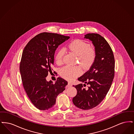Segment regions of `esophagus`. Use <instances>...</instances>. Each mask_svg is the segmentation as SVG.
<instances>
[{
  "label": "esophagus",
  "mask_w": 134,
  "mask_h": 134,
  "mask_svg": "<svg viewBox=\"0 0 134 134\" xmlns=\"http://www.w3.org/2000/svg\"><path fill=\"white\" fill-rule=\"evenodd\" d=\"M72 86V84L70 82H69L68 83V85H67V87H71V86Z\"/></svg>",
  "instance_id": "esophagus-1"
}]
</instances>
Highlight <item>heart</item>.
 <instances>
[{
	"instance_id": "heart-1",
	"label": "heart",
	"mask_w": 134,
	"mask_h": 134,
	"mask_svg": "<svg viewBox=\"0 0 134 134\" xmlns=\"http://www.w3.org/2000/svg\"><path fill=\"white\" fill-rule=\"evenodd\" d=\"M67 49L74 52L78 56V61L83 67L89 68L96 60V52L93 47H90L88 43L80 39L72 41L67 47ZM65 54L64 49H60L55 56V61L58 64H62ZM81 69L78 66L67 65L60 70L61 76L66 79L71 80L78 76Z\"/></svg>"
}]
</instances>
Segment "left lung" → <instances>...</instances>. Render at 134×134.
<instances>
[{"mask_svg":"<svg viewBox=\"0 0 134 134\" xmlns=\"http://www.w3.org/2000/svg\"><path fill=\"white\" fill-rule=\"evenodd\" d=\"M84 38L92 41L96 52V60L86 73L78 80L84 84L73 85L77 89L73 98L78 108L87 110L97 106L107 96L115 76V58L111 47L105 39L98 34H87ZM85 83L89 85L87 89Z\"/></svg>","mask_w":134,"mask_h":134,"instance_id":"1","label":"left lung"}]
</instances>
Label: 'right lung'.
Instances as JSON below:
<instances>
[{
    "instance_id": "right-lung-1",
    "label": "right lung",
    "mask_w": 134,
    "mask_h": 134,
    "mask_svg": "<svg viewBox=\"0 0 134 134\" xmlns=\"http://www.w3.org/2000/svg\"><path fill=\"white\" fill-rule=\"evenodd\" d=\"M70 38L55 33L42 32L31 39L23 52L19 70L23 86L32 103L40 110H48L68 82L58 77L55 83L46 77L53 70L58 47Z\"/></svg>"
}]
</instances>
